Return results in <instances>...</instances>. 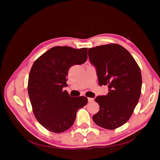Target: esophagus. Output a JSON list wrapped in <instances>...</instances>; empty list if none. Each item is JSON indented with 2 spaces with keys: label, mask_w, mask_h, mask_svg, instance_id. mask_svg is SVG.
<instances>
[{
  "label": "esophagus",
  "mask_w": 160,
  "mask_h": 160,
  "mask_svg": "<svg viewBox=\"0 0 160 160\" xmlns=\"http://www.w3.org/2000/svg\"><path fill=\"white\" fill-rule=\"evenodd\" d=\"M94 101V99L93 98H88V101L89 102H93V101Z\"/></svg>",
  "instance_id": "esophagus-1"
}]
</instances>
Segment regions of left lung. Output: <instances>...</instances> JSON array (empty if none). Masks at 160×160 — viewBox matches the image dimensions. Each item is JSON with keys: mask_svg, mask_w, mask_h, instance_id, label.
Instances as JSON below:
<instances>
[{"mask_svg": "<svg viewBox=\"0 0 160 160\" xmlns=\"http://www.w3.org/2000/svg\"><path fill=\"white\" fill-rule=\"evenodd\" d=\"M88 55L96 68L99 85L109 88L108 95L95 98L99 111L92 118L103 128H119L132 116L141 95L139 67L129 52L118 44L90 48Z\"/></svg>", "mask_w": 160, "mask_h": 160, "instance_id": "8db88e82", "label": "left lung"}]
</instances>
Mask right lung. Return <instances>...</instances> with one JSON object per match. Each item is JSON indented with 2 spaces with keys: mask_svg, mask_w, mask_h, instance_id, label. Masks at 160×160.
<instances>
[{
  "mask_svg": "<svg viewBox=\"0 0 160 160\" xmlns=\"http://www.w3.org/2000/svg\"><path fill=\"white\" fill-rule=\"evenodd\" d=\"M88 59V48L54 47L34 62L28 81V93L33 113L47 130L62 133L75 122L79 109L88 103L84 96H69L67 76L70 67Z\"/></svg>",
  "mask_w": 160,
  "mask_h": 160,
  "instance_id": "right-lung-1",
  "label": "right lung"
}]
</instances>
